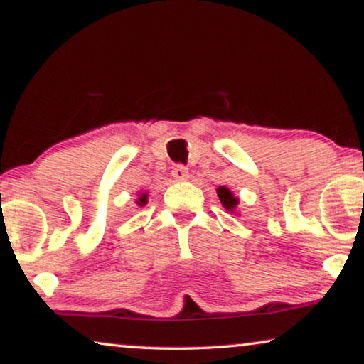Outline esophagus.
<instances>
[{
    "label": "esophagus",
    "mask_w": 364,
    "mask_h": 364,
    "mask_svg": "<svg viewBox=\"0 0 364 364\" xmlns=\"http://www.w3.org/2000/svg\"><path fill=\"white\" fill-rule=\"evenodd\" d=\"M171 176L175 178L176 181H186L189 178V171H188L186 166L176 165V166L171 168Z\"/></svg>",
    "instance_id": "obj_1"
}]
</instances>
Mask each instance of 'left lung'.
<instances>
[{
	"instance_id": "left-lung-1",
	"label": "left lung",
	"mask_w": 364,
	"mask_h": 364,
	"mask_svg": "<svg viewBox=\"0 0 364 364\" xmlns=\"http://www.w3.org/2000/svg\"><path fill=\"white\" fill-rule=\"evenodd\" d=\"M217 196H219L220 204L227 209V213L235 214L237 205H238V198L234 196V193H232L229 188H225V186L217 188Z\"/></svg>"
}]
</instances>
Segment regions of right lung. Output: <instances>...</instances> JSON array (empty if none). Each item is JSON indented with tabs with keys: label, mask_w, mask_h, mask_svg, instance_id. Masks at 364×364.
Segmentation results:
<instances>
[{
	"label": "right lung",
	"mask_w": 364,
	"mask_h": 364,
	"mask_svg": "<svg viewBox=\"0 0 364 364\" xmlns=\"http://www.w3.org/2000/svg\"><path fill=\"white\" fill-rule=\"evenodd\" d=\"M147 203H149V193L147 191H140L139 198L135 199V204H137L139 208H144V205Z\"/></svg>",
	"instance_id": "add662e5"
}]
</instances>
